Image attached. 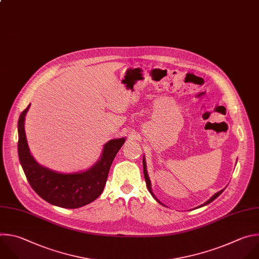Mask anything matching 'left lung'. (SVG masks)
<instances>
[{"label": "left lung", "mask_w": 259, "mask_h": 259, "mask_svg": "<svg viewBox=\"0 0 259 259\" xmlns=\"http://www.w3.org/2000/svg\"><path fill=\"white\" fill-rule=\"evenodd\" d=\"M143 169H144V177H145V181H146V185H147V188H148V190H149V192L151 193V195L155 198V200H156L157 202H159L160 204H162L156 197L154 196V194H153V192H152V190H151V182H150V179H149V176H148V174H147V167H146V161H145V157H143ZM224 192V190H222V191H220V192H218V193H215L208 201H206L204 204H202V205H200V206H198V207H202V206H205V205H207V204H209L210 202H212L214 199H217L222 193Z\"/></svg>", "instance_id": "obj_1"}]
</instances>
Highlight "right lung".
<instances>
[{"label": "right lung", "mask_w": 259, "mask_h": 259, "mask_svg": "<svg viewBox=\"0 0 259 259\" xmlns=\"http://www.w3.org/2000/svg\"><path fill=\"white\" fill-rule=\"evenodd\" d=\"M29 106L22 111L18 120V156L31 188L45 201L63 208H79L96 200L104 190L110 166L125 139L107 142L99 161L85 171L56 172L38 164L29 152L24 131Z\"/></svg>", "instance_id": "add662e5"}]
</instances>
